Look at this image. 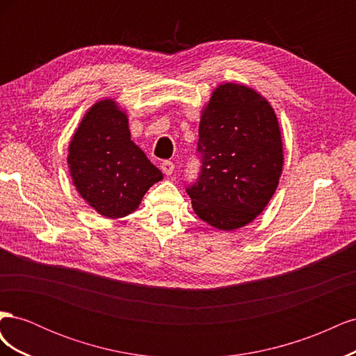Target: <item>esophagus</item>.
Listing matches in <instances>:
<instances>
[{"mask_svg": "<svg viewBox=\"0 0 356 356\" xmlns=\"http://www.w3.org/2000/svg\"><path fill=\"white\" fill-rule=\"evenodd\" d=\"M174 169H175L174 161L165 160L163 163H161V170H163V174H165V175H172V174H174Z\"/></svg>", "mask_w": 356, "mask_h": 356, "instance_id": "esophagus-1", "label": "esophagus"}]
</instances>
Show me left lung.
Returning a JSON list of instances; mask_svg holds the SVG:
<instances>
[{
  "mask_svg": "<svg viewBox=\"0 0 356 356\" xmlns=\"http://www.w3.org/2000/svg\"><path fill=\"white\" fill-rule=\"evenodd\" d=\"M197 154L199 177L186 188L197 217L220 230L251 222L282 174L281 129L270 104L246 86H218L202 113Z\"/></svg>",
  "mask_w": 356,
  "mask_h": 356,
  "instance_id": "8db88e82",
  "label": "left lung"
}]
</instances>
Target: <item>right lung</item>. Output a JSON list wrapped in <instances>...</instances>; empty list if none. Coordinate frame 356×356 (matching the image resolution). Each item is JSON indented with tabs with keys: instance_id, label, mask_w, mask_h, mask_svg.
<instances>
[{
	"instance_id": "obj_1",
	"label": "right lung",
	"mask_w": 356,
	"mask_h": 356,
	"mask_svg": "<svg viewBox=\"0 0 356 356\" xmlns=\"http://www.w3.org/2000/svg\"><path fill=\"white\" fill-rule=\"evenodd\" d=\"M68 166L80 196L106 218L134 212L163 174L131 139L127 117L113 99L86 113L68 148Z\"/></svg>"
}]
</instances>
